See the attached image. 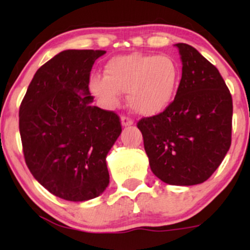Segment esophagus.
Segmentation results:
<instances>
[{"instance_id": "esophagus-1", "label": "esophagus", "mask_w": 250, "mask_h": 250, "mask_svg": "<svg viewBox=\"0 0 250 250\" xmlns=\"http://www.w3.org/2000/svg\"><path fill=\"white\" fill-rule=\"evenodd\" d=\"M121 123L123 127H127V125H131L134 123V120H131L128 116H122L121 117Z\"/></svg>"}]
</instances>
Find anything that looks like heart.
Segmentation results:
<instances>
[{
  "instance_id": "obj_1",
  "label": "heart",
  "mask_w": 250,
  "mask_h": 250,
  "mask_svg": "<svg viewBox=\"0 0 250 250\" xmlns=\"http://www.w3.org/2000/svg\"><path fill=\"white\" fill-rule=\"evenodd\" d=\"M181 81L180 65L171 56L133 53L111 57L104 76L90 79L91 93L108 107L128 93V104L140 115L161 113L173 102Z\"/></svg>"
}]
</instances>
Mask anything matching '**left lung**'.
Wrapping results in <instances>:
<instances>
[{
    "mask_svg": "<svg viewBox=\"0 0 250 250\" xmlns=\"http://www.w3.org/2000/svg\"><path fill=\"white\" fill-rule=\"evenodd\" d=\"M175 45L182 77L174 101L137 128L151 171L168 185L194 186L213 175L230 148L233 100L215 65L191 45Z\"/></svg>",
    "mask_w": 250,
    "mask_h": 250,
    "instance_id": "obj_1",
    "label": "left lung"
}]
</instances>
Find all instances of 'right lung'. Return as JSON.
I'll use <instances>...</instances> for the list:
<instances>
[{"instance_id":"obj_1","label":"right lung","mask_w":250,"mask_h":250,"mask_svg":"<svg viewBox=\"0 0 250 250\" xmlns=\"http://www.w3.org/2000/svg\"><path fill=\"white\" fill-rule=\"evenodd\" d=\"M104 50H64L39 68L20 105L25 163L51 194L87 201L109 185L108 151L122 131L116 113L91 105L89 79Z\"/></svg>"}]
</instances>
